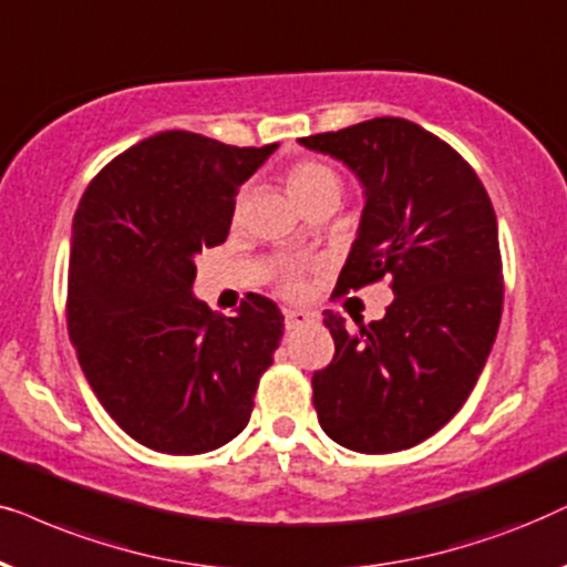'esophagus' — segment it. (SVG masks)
Segmentation results:
<instances>
[{
    "label": "esophagus",
    "mask_w": 567,
    "mask_h": 567,
    "mask_svg": "<svg viewBox=\"0 0 567 567\" xmlns=\"http://www.w3.org/2000/svg\"><path fill=\"white\" fill-rule=\"evenodd\" d=\"M311 321H316V313L303 311V308H288V311H285V327L288 329H300Z\"/></svg>",
    "instance_id": "esophagus-1"
}]
</instances>
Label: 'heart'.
<instances>
[{
	"mask_svg": "<svg viewBox=\"0 0 567 567\" xmlns=\"http://www.w3.org/2000/svg\"><path fill=\"white\" fill-rule=\"evenodd\" d=\"M323 181H337V176L334 171L321 163H300L290 171V188L292 194H296V199L303 192H308V188L323 184Z\"/></svg>",
	"mask_w": 567,
	"mask_h": 567,
	"instance_id": "b5f03b06",
	"label": "heart"
}]
</instances>
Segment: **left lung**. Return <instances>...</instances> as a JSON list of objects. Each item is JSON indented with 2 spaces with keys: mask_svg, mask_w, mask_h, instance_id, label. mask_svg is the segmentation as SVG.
Returning <instances> with one entry per match:
<instances>
[{
  "mask_svg": "<svg viewBox=\"0 0 567 567\" xmlns=\"http://www.w3.org/2000/svg\"><path fill=\"white\" fill-rule=\"evenodd\" d=\"M352 171L362 215L339 290L391 277L394 300L358 331L334 311V360L313 373L319 425L339 446L394 454L462 410L503 313L497 220L472 165L406 118L381 116L298 140Z\"/></svg>",
  "mask_w": 567,
  "mask_h": 567,
  "instance_id": "1",
  "label": "left lung"
}]
</instances>
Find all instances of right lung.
Masks as SVG:
<instances>
[{
  "instance_id": "obj_1",
  "label": "right lung",
  "mask_w": 567,
  "mask_h": 567,
  "mask_svg": "<svg viewBox=\"0 0 567 567\" xmlns=\"http://www.w3.org/2000/svg\"><path fill=\"white\" fill-rule=\"evenodd\" d=\"M277 145L161 132L111 161L72 223L66 327L105 412L142 446L207 454L248 425L285 316L248 296L236 316L194 296L196 254L225 244L238 186Z\"/></svg>"
}]
</instances>
